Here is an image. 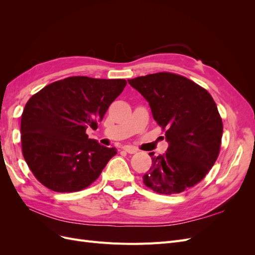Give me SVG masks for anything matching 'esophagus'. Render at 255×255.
<instances>
[{
	"label": "esophagus",
	"instance_id": "esophagus-1",
	"mask_svg": "<svg viewBox=\"0 0 255 255\" xmlns=\"http://www.w3.org/2000/svg\"><path fill=\"white\" fill-rule=\"evenodd\" d=\"M123 150H125L128 153H129V154H134V153L137 152V149L133 145H125V146H123Z\"/></svg>",
	"mask_w": 255,
	"mask_h": 255
}]
</instances>
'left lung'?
Wrapping results in <instances>:
<instances>
[{
	"instance_id": "left-lung-1",
	"label": "left lung",
	"mask_w": 255,
	"mask_h": 255,
	"mask_svg": "<svg viewBox=\"0 0 255 255\" xmlns=\"http://www.w3.org/2000/svg\"><path fill=\"white\" fill-rule=\"evenodd\" d=\"M149 102L153 118L166 128L168 149L152 156L142 180L161 195L180 194L195 186L218 157L222 120L207 90L184 76L159 72L128 80Z\"/></svg>"
}]
</instances>
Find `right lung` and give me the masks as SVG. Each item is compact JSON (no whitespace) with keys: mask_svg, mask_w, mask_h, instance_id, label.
I'll return each instance as SVG.
<instances>
[{"mask_svg":"<svg viewBox=\"0 0 255 255\" xmlns=\"http://www.w3.org/2000/svg\"><path fill=\"white\" fill-rule=\"evenodd\" d=\"M126 85L121 79L71 76L28 100L21 116L22 153L45 187L73 192L98 179L117 151L89 139L86 129L97 128Z\"/></svg>","mask_w":255,"mask_h":255,"instance_id":"obj_1","label":"right lung"}]
</instances>
